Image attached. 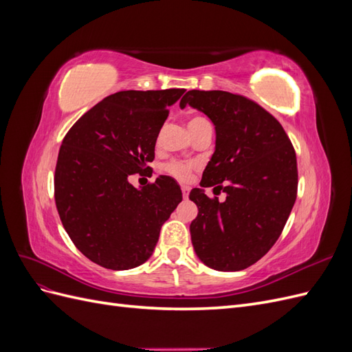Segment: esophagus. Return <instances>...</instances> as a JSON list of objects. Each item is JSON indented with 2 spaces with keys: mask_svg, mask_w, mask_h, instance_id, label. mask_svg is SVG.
Segmentation results:
<instances>
[{
  "mask_svg": "<svg viewBox=\"0 0 352 352\" xmlns=\"http://www.w3.org/2000/svg\"><path fill=\"white\" fill-rule=\"evenodd\" d=\"M182 195H184V198H188V195H189V186H182Z\"/></svg>",
  "mask_w": 352,
  "mask_h": 352,
  "instance_id": "1",
  "label": "esophagus"
}]
</instances>
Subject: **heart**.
Returning <instances> with one entry per match:
<instances>
[{"mask_svg": "<svg viewBox=\"0 0 352 352\" xmlns=\"http://www.w3.org/2000/svg\"><path fill=\"white\" fill-rule=\"evenodd\" d=\"M204 123H208L204 117L192 116L188 120V129L190 133H192L195 129H198V127ZM164 172L179 180H188L190 177V173H192V166L186 164V163H180V162H170L164 166Z\"/></svg>", "mask_w": 352, "mask_h": 352, "instance_id": "obj_1", "label": "heart"}]
</instances>
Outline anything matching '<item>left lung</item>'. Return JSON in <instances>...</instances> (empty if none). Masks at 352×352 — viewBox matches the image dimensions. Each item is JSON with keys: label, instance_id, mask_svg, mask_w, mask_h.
I'll return each instance as SVG.
<instances>
[{"label": "left lung", "instance_id": "obj_1", "mask_svg": "<svg viewBox=\"0 0 352 352\" xmlns=\"http://www.w3.org/2000/svg\"><path fill=\"white\" fill-rule=\"evenodd\" d=\"M214 124L216 150L189 198L198 216L189 226L198 258L219 272L257 263L278 241L296 199L294 146L282 124L257 102L226 91H188L180 100ZM227 199H208L204 187Z\"/></svg>", "mask_w": 352, "mask_h": 352}]
</instances>
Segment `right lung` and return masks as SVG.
I'll list each match as a JSON object with an SVG mask.
<instances>
[{"label": "right lung", "mask_w": 352, "mask_h": 352, "mask_svg": "<svg viewBox=\"0 0 352 352\" xmlns=\"http://www.w3.org/2000/svg\"><path fill=\"white\" fill-rule=\"evenodd\" d=\"M185 89L120 91L85 113L63 140L54 176L58 214L76 248L111 270L133 269L153 255L160 229L182 201L175 179L145 173L168 107Z\"/></svg>", "instance_id": "right-lung-1"}]
</instances>
